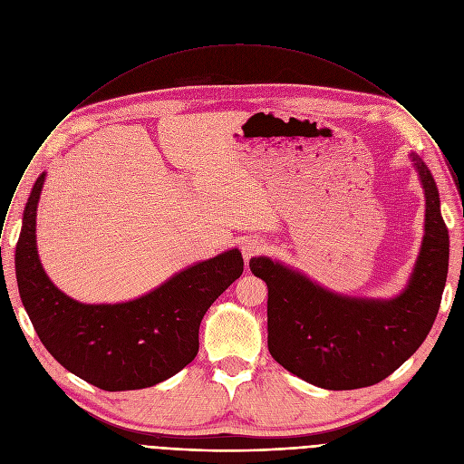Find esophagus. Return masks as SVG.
<instances>
[{"label":"esophagus","mask_w":464,"mask_h":464,"mask_svg":"<svg viewBox=\"0 0 464 464\" xmlns=\"http://www.w3.org/2000/svg\"><path fill=\"white\" fill-rule=\"evenodd\" d=\"M240 249H242L244 260L249 262L253 256H256V255H260L264 251V244L258 238H247V240L242 242Z\"/></svg>","instance_id":"1"}]
</instances>
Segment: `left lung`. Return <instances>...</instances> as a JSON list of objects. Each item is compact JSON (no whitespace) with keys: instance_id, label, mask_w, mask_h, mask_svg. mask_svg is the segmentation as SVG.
Returning a JSON list of instances; mask_svg holds the SVG:
<instances>
[{"instance_id":"left-lung-1","label":"left lung","mask_w":464,"mask_h":464,"mask_svg":"<svg viewBox=\"0 0 464 464\" xmlns=\"http://www.w3.org/2000/svg\"><path fill=\"white\" fill-rule=\"evenodd\" d=\"M426 198L424 237L406 288L391 299L328 290L270 256L249 270L268 286V349L304 382L347 391L369 387L399 369L422 345L437 317L450 258L437 183L411 152Z\"/></svg>"}]
</instances>
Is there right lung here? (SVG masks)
<instances>
[{
    "label": "right lung",
    "instance_id": "add662e5",
    "mask_svg": "<svg viewBox=\"0 0 464 464\" xmlns=\"http://www.w3.org/2000/svg\"><path fill=\"white\" fill-rule=\"evenodd\" d=\"M45 172L33 185L16 246L22 303L51 356L104 391L152 387L198 354V330L208 308L244 272L233 247L174 274L149 294L124 303L88 304L58 290L36 247V209Z\"/></svg>",
    "mask_w": 464,
    "mask_h": 464
}]
</instances>
